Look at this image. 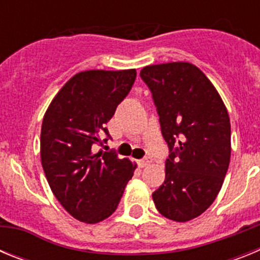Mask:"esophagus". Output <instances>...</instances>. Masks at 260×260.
<instances>
[{
	"label": "esophagus",
	"instance_id": "esophagus-1",
	"mask_svg": "<svg viewBox=\"0 0 260 260\" xmlns=\"http://www.w3.org/2000/svg\"><path fill=\"white\" fill-rule=\"evenodd\" d=\"M151 162H152V158H151L150 156H147V157H144V158H142V160H139V167L144 168V167H147V165H150Z\"/></svg>",
	"mask_w": 260,
	"mask_h": 260
}]
</instances>
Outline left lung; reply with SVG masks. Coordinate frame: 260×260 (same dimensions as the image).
<instances>
[{
  "instance_id": "left-lung-1",
  "label": "left lung",
  "mask_w": 260,
  "mask_h": 260,
  "mask_svg": "<svg viewBox=\"0 0 260 260\" xmlns=\"http://www.w3.org/2000/svg\"><path fill=\"white\" fill-rule=\"evenodd\" d=\"M169 147L165 181L152 194L167 219L185 222L210 207L231 161V121L219 92L190 62L142 69Z\"/></svg>"
}]
</instances>
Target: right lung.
Returning <instances> with one entry per match:
<instances>
[{"mask_svg": "<svg viewBox=\"0 0 260 260\" xmlns=\"http://www.w3.org/2000/svg\"><path fill=\"white\" fill-rule=\"evenodd\" d=\"M137 70H87L70 78L43 118L41 165L53 194L73 217L96 224L116 211L137 165L92 151L130 92ZM108 139H104L107 142Z\"/></svg>", "mask_w": 260, "mask_h": 260, "instance_id": "right-lung-1", "label": "right lung"}]
</instances>
